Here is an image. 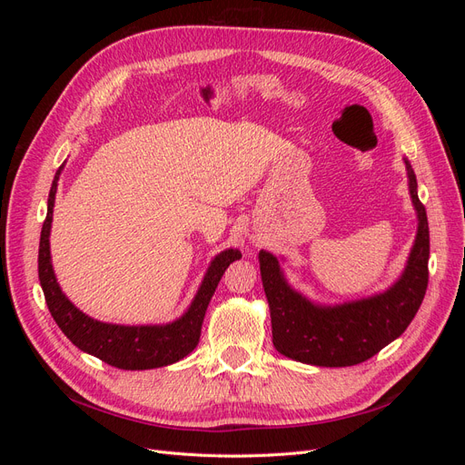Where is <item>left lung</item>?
Wrapping results in <instances>:
<instances>
[{
	"label": "left lung",
	"mask_w": 465,
	"mask_h": 465,
	"mask_svg": "<svg viewBox=\"0 0 465 465\" xmlns=\"http://www.w3.org/2000/svg\"><path fill=\"white\" fill-rule=\"evenodd\" d=\"M403 161L419 224L401 277L384 292L333 306L314 304L287 283L279 260L260 250L273 345L281 355L314 367H353L398 340L415 318L429 285V221L413 168Z\"/></svg>",
	"instance_id": "8db88e82"
}]
</instances>
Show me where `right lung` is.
I'll use <instances>...</instances> for the list:
<instances>
[{
  "instance_id": "1",
  "label": "right lung",
  "mask_w": 465,
  "mask_h": 465,
  "mask_svg": "<svg viewBox=\"0 0 465 465\" xmlns=\"http://www.w3.org/2000/svg\"><path fill=\"white\" fill-rule=\"evenodd\" d=\"M64 171V164L54 176L50 195H48V213L42 224L40 246H38V279L45 291V299L52 318L60 330L67 335V340L85 353L108 362L110 367L124 371H147L173 364L190 355L200 341L202 323L211 297L219 285L224 270L242 254L234 248L221 252L211 262L209 270L195 292V297L188 311L178 320L163 326H118V323L98 322L69 301L62 292L58 279L54 275L50 258V227L54 213L55 190Z\"/></svg>"
}]
</instances>
